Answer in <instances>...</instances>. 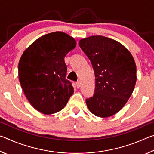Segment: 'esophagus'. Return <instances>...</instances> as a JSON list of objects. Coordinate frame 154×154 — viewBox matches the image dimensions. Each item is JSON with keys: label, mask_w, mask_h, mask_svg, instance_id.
I'll return each mask as SVG.
<instances>
[{"label": "esophagus", "mask_w": 154, "mask_h": 154, "mask_svg": "<svg viewBox=\"0 0 154 154\" xmlns=\"http://www.w3.org/2000/svg\"><path fill=\"white\" fill-rule=\"evenodd\" d=\"M76 86L77 88H79L81 87V82H76Z\"/></svg>", "instance_id": "1"}]
</instances>
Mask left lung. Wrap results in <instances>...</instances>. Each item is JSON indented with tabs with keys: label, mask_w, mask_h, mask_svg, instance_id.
<instances>
[{
	"label": "left lung",
	"mask_w": 154,
	"mask_h": 154,
	"mask_svg": "<svg viewBox=\"0 0 154 154\" xmlns=\"http://www.w3.org/2000/svg\"><path fill=\"white\" fill-rule=\"evenodd\" d=\"M79 45L91 61L96 77L92 97L86 99L91 113L108 118L126 105L137 82V67L132 54L116 40L103 36L81 39Z\"/></svg>",
	"instance_id": "8db88e82"
}]
</instances>
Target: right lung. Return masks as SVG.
I'll return each mask as SVG.
<instances>
[{
  "instance_id": "1",
  "label": "right lung",
  "mask_w": 154,
  "mask_h": 154,
  "mask_svg": "<svg viewBox=\"0 0 154 154\" xmlns=\"http://www.w3.org/2000/svg\"><path fill=\"white\" fill-rule=\"evenodd\" d=\"M75 47L76 41L71 36L54 32L36 39L21 56V87L36 110L46 115L57 113L73 94L71 82L66 79L64 57Z\"/></svg>"
}]
</instances>
